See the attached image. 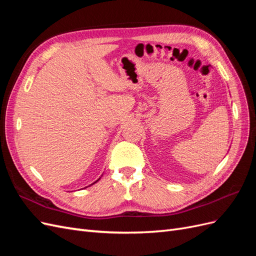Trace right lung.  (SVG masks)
<instances>
[{"instance_id":"add662e5","label":"right lung","mask_w":256,"mask_h":256,"mask_svg":"<svg viewBox=\"0 0 256 256\" xmlns=\"http://www.w3.org/2000/svg\"><path fill=\"white\" fill-rule=\"evenodd\" d=\"M95 182H94V184H95Z\"/></svg>"}]
</instances>
